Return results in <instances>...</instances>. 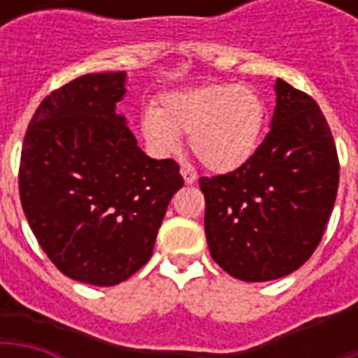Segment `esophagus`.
I'll list each match as a JSON object with an SVG mask.
<instances>
[{
  "instance_id": "1",
  "label": "esophagus",
  "mask_w": 358,
  "mask_h": 358,
  "mask_svg": "<svg viewBox=\"0 0 358 358\" xmlns=\"http://www.w3.org/2000/svg\"><path fill=\"white\" fill-rule=\"evenodd\" d=\"M180 174L184 176V182L186 184H194L195 180H197V176H195V172H192L189 169H186V166H182V171H180Z\"/></svg>"
}]
</instances>
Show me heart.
<instances>
[{"label": "heart", "instance_id": "heart-1", "mask_svg": "<svg viewBox=\"0 0 358 358\" xmlns=\"http://www.w3.org/2000/svg\"><path fill=\"white\" fill-rule=\"evenodd\" d=\"M264 101L255 90L213 84L180 90L145 110L141 130L157 153H172L189 134L192 155L209 171L230 172L253 155L264 124Z\"/></svg>", "mask_w": 358, "mask_h": 358}]
</instances>
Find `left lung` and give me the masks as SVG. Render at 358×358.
<instances>
[{
  "instance_id": "left-lung-1",
  "label": "left lung",
  "mask_w": 358,
  "mask_h": 358,
  "mask_svg": "<svg viewBox=\"0 0 358 358\" xmlns=\"http://www.w3.org/2000/svg\"><path fill=\"white\" fill-rule=\"evenodd\" d=\"M339 159L322 110L276 80L270 132L236 171L201 176L210 257L243 282L276 280L305 264L322 240Z\"/></svg>"
}]
</instances>
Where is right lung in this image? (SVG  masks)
<instances>
[{
    "label": "right lung",
    "mask_w": 358,
    "mask_h": 358,
    "mask_svg": "<svg viewBox=\"0 0 358 358\" xmlns=\"http://www.w3.org/2000/svg\"><path fill=\"white\" fill-rule=\"evenodd\" d=\"M124 73L84 74L53 90L22 141L19 194L36 240L65 276L124 282L148 263L180 164L151 159L124 117Z\"/></svg>",
    "instance_id": "obj_1"
}]
</instances>
